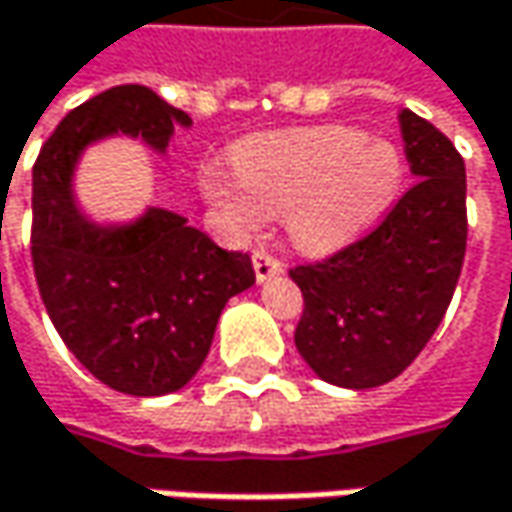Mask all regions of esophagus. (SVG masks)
I'll list each match as a JSON object with an SVG mask.
<instances>
[{
  "instance_id": "obj_1",
  "label": "esophagus",
  "mask_w": 512,
  "mask_h": 512,
  "mask_svg": "<svg viewBox=\"0 0 512 512\" xmlns=\"http://www.w3.org/2000/svg\"><path fill=\"white\" fill-rule=\"evenodd\" d=\"M252 263H255L257 281H269V278H275V275H281V272H284V263L272 255V252H266V249L255 252Z\"/></svg>"
}]
</instances>
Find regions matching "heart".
<instances>
[{
  "label": "heart",
  "instance_id": "obj_1",
  "mask_svg": "<svg viewBox=\"0 0 512 512\" xmlns=\"http://www.w3.org/2000/svg\"><path fill=\"white\" fill-rule=\"evenodd\" d=\"M237 178L219 163L202 190L234 225L287 213L293 243L328 255L360 237L395 202L404 161L393 143L351 125H316L255 137L234 149Z\"/></svg>",
  "mask_w": 512,
  "mask_h": 512
}]
</instances>
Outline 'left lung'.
Returning a JSON list of instances; mask_svg holds the SVG:
<instances>
[{
  "label": "left lung",
  "instance_id": "8db88e82",
  "mask_svg": "<svg viewBox=\"0 0 512 512\" xmlns=\"http://www.w3.org/2000/svg\"><path fill=\"white\" fill-rule=\"evenodd\" d=\"M413 187L360 240L290 269L304 299L296 349L328 384L398 378L442 322L466 255V163L454 143L401 111Z\"/></svg>",
  "mask_w": 512,
  "mask_h": 512
}]
</instances>
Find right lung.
<instances>
[{
	"mask_svg": "<svg viewBox=\"0 0 512 512\" xmlns=\"http://www.w3.org/2000/svg\"><path fill=\"white\" fill-rule=\"evenodd\" d=\"M190 117L143 84H119L72 108L31 175V260L52 325L78 363L128 395L181 390L205 363L225 302L255 284L252 257L219 249L184 216L149 208L102 228L72 205V163L105 134L166 149Z\"/></svg>",
	"mask_w": 512,
	"mask_h": 512,
	"instance_id": "1",
	"label": "right lung"
}]
</instances>
